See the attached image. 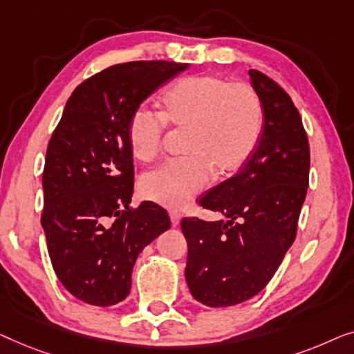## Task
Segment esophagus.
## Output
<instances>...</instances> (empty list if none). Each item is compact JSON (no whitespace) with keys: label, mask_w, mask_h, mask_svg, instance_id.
Listing matches in <instances>:
<instances>
[{"label":"esophagus","mask_w":354,"mask_h":354,"mask_svg":"<svg viewBox=\"0 0 354 354\" xmlns=\"http://www.w3.org/2000/svg\"><path fill=\"white\" fill-rule=\"evenodd\" d=\"M170 220H171V225L173 226H178L179 221H181V215L176 212H170Z\"/></svg>","instance_id":"obj_1"}]
</instances>
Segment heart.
<instances>
[{
  "instance_id": "1",
  "label": "heart",
  "mask_w": 354,
  "mask_h": 354,
  "mask_svg": "<svg viewBox=\"0 0 354 354\" xmlns=\"http://www.w3.org/2000/svg\"><path fill=\"white\" fill-rule=\"evenodd\" d=\"M162 113L146 107L133 112L127 138L138 162H152L162 151L165 123L186 129L178 158L146 173L139 181L142 197L181 210L218 176L237 173L255 152L263 131L260 96L248 83L220 75L187 77L160 97Z\"/></svg>"
}]
</instances>
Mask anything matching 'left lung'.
Returning <instances> with one entry per match:
<instances>
[{
  "mask_svg": "<svg viewBox=\"0 0 354 354\" xmlns=\"http://www.w3.org/2000/svg\"><path fill=\"white\" fill-rule=\"evenodd\" d=\"M263 106V131L245 165L198 203L227 221L184 218V276L192 297L210 308L260 293L295 241L310 181V144L295 104L279 84L248 71Z\"/></svg>",
  "mask_w": 354,
  "mask_h": 354,
  "instance_id": "8db88e82",
  "label": "left lung"
}]
</instances>
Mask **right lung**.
I'll use <instances>...</instances> for the list:
<instances>
[{"mask_svg": "<svg viewBox=\"0 0 354 354\" xmlns=\"http://www.w3.org/2000/svg\"><path fill=\"white\" fill-rule=\"evenodd\" d=\"M187 64H117L78 84L49 139L41 226L62 286L88 305L125 300L142 248L170 229L153 202L131 208L127 128L144 99Z\"/></svg>", "mask_w": 354, "mask_h": 354, "instance_id": "obj_1", "label": "right lung"}]
</instances>
